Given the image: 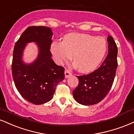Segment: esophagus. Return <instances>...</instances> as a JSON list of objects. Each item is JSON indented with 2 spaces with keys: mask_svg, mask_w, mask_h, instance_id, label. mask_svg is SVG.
Returning <instances> with one entry per match:
<instances>
[{
  "mask_svg": "<svg viewBox=\"0 0 134 134\" xmlns=\"http://www.w3.org/2000/svg\"><path fill=\"white\" fill-rule=\"evenodd\" d=\"M72 75V73L70 72V71L68 69H65V78H67V77H69L70 75Z\"/></svg>",
  "mask_w": 134,
  "mask_h": 134,
  "instance_id": "esophagus-1",
  "label": "esophagus"
}]
</instances>
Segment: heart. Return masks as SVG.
Masks as SVG:
<instances>
[{"instance_id":"heart-1","label":"heart","mask_w":134,"mask_h":134,"mask_svg":"<svg viewBox=\"0 0 134 134\" xmlns=\"http://www.w3.org/2000/svg\"><path fill=\"white\" fill-rule=\"evenodd\" d=\"M107 49L106 40L86 34L70 33L64 35L62 42H54L51 51L59 64L73 61L82 73L93 71L102 62Z\"/></svg>"}]
</instances>
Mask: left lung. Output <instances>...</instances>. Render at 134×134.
Returning <instances> with one entry per match:
<instances>
[{
    "label": "left lung",
    "mask_w": 134,
    "mask_h": 134,
    "mask_svg": "<svg viewBox=\"0 0 134 134\" xmlns=\"http://www.w3.org/2000/svg\"><path fill=\"white\" fill-rule=\"evenodd\" d=\"M109 53L100 67L87 75L77 76L78 86L73 91L74 99L84 105L97 104L110 91L117 68V45L112 37L107 38Z\"/></svg>",
    "instance_id": "1"
}]
</instances>
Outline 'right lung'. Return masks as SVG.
Returning <instances> with one entry per match:
<instances>
[{
	"label": "right lung",
	"mask_w": 134,
	"mask_h": 134,
	"mask_svg": "<svg viewBox=\"0 0 134 134\" xmlns=\"http://www.w3.org/2000/svg\"><path fill=\"white\" fill-rule=\"evenodd\" d=\"M52 34L49 27H29L14 46L12 63L14 83L22 97L35 105L51 100L57 85L65 78V69L52 59L50 49ZM31 41L38 44L39 55L34 62L25 64L21 56L26 44Z\"/></svg>",
	"instance_id": "right-lung-1"
}]
</instances>
